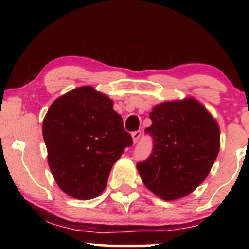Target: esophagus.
Returning <instances> with one entry per match:
<instances>
[{"label": "esophagus", "mask_w": 249, "mask_h": 249, "mask_svg": "<svg viewBox=\"0 0 249 249\" xmlns=\"http://www.w3.org/2000/svg\"><path fill=\"white\" fill-rule=\"evenodd\" d=\"M142 136V131L138 130V131H134L132 132V139H133V142H137L139 141V138H141Z\"/></svg>", "instance_id": "esophagus-1"}]
</instances>
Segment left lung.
Segmentation results:
<instances>
[{
  "mask_svg": "<svg viewBox=\"0 0 249 249\" xmlns=\"http://www.w3.org/2000/svg\"><path fill=\"white\" fill-rule=\"evenodd\" d=\"M150 118L152 125L145 132L153 138L152 153L137 170L159 198H182L206 179L218 157V123L194 98L156 105Z\"/></svg>",
  "mask_w": 249,
  "mask_h": 249,
  "instance_id": "obj_1",
  "label": "left lung"
}]
</instances>
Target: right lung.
Masks as SVG:
<instances>
[{"label":"right lung","mask_w":249,"mask_h":249,"mask_svg":"<svg viewBox=\"0 0 249 249\" xmlns=\"http://www.w3.org/2000/svg\"><path fill=\"white\" fill-rule=\"evenodd\" d=\"M42 131L57 185L81 200L104 191L113 164L132 145L112 101L92 87L58 97L43 119Z\"/></svg>","instance_id":"1"}]
</instances>
